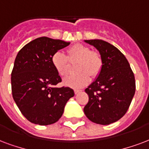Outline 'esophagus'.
Returning <instances> with one entry per match:
<instances>
[{
    "label": "esophagus",
    "instance_id": "obj_1",
    "mask_svg": "<svg viewBox=\"0 0 149 149\" xmlns=\"http://www.w3.org/2000/svg\"><path fill=\"white\" fill-rule=\"evenodd\" d=\"M80 91H82V90H78V89H75L74 90L75 94H78V93H80Z\"/></svg>",
    "mask_w": 149,
    "mask_h": 149
}]
</instances>
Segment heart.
<instances>
[{"instance_id":"1","label":"heart","mask_w":149,"mask_h":149,"mask_svg":"<svg viewBox=\"0 0 149 149\" xmlns=\"http://www.w3.org/2000/svg\"><path fill=\"white\" fill-rule=\"evenodd\" d=\"M68 56L63 53L56 52L51 58V63L57 73L65 77L70 71V63H77L75 71L77 73L69 76L64 80V84L72 88H80L86 86L91 78L100 74L102 67V59L98 52L91 51L89 47L82 44H75L67 49ZM69 60H68V59Z\"/></svg>"}]
</instances>
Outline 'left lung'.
Instances as JSON below:
<instances>
[{"mask_svg": "<svg viewBox=\"0 0 149 149\" xmlns=\"http://www.w3.org/2000/svg\"><path fill=\"white\" fill-rule=\"evenodd\" d=\"M100 52L102 59L101 72L85 89L89 100L84 114L90 121L109 125L122 118L135 94V78L124 54L101 39L84 40Z\"/></svg>", "mask_w": 149, "mask_h": 149, "instance_id": "1", "label": "left lung"}]
</instances>
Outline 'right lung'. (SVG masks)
I'll return each mask as SVG.
<instances>
[{
	"label": "right lung",
	"mask_w": 149,
	"mask_h": 149,
	"mask_svg": "<svg viewBox=\"0 0 149 149\" xmlns=\"http://www.w3.org/2000/svg\"><path fill=\"white\" fill-rule=\"evenodd\" d=\"M69 44L40 37L25 45L16 55L11 74L13 100L23 115L34 124L58 122L66 102L74 96L69 87H55L61 78L51 63L53 55Z\"/></svg>",
	"instance_id": "obj_1"
}]
</instances>
